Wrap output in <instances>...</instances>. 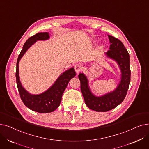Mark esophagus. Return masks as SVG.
Returning a JSON list of instances; mask_svg holds the SVG:
<instances>
[{"label":"esophagus","instance_id":"1","mask_svg":"<svg viewBox=\"0 0 149 149\" xmlns=\"http://www.w3.org/2000/svg\"><path fill=\"white\" fill-rule=\"evenodd\" d=\"M74 69L77 74H78L79 72H80L81 70V66L79 64H76L74 66Z\"/></svg>","mask_w":149,"mask_h":149}]
</instances>
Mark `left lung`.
I'll return each instance as SVG.
<instances>
[{
	"instance_id": "1",
	"label": "left lung",
	"mask_w": 149,
	"mask_h": 149,
	"mask_svg": "<svg viewBox=\"0 0 149 149\" xmlns=\"http://www.w3.org/2000/svg\"><path fill=\"white\" fill-rule=\"evenodd\" d=\"M108 37L111 43L110 50L106 52V55L118 63L121 72V81L117 88L104 95L97 97L90 90L87 77L83 73L79 75L85 103L89 109L97 112L111 111L121 104L126 96L130 81L129 54L119 39L110 35Z\"/></svg>"
}]
</instances>
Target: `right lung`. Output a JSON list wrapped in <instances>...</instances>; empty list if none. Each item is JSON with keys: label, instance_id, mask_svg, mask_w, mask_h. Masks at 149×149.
<instances>
[{"label": "right lung", "instance_id": "add662e5", "mask_svg": "<svg viewBox=\"0 0 149 149\" xmlns=\"http://www.w3.org/2000/svg\"><path fill=\"white\" fill-rule=\"evenodd\" d=\"M49 38V33L45 32L38 33L28 39L18 57L15 72L17 88L23 103L31 110L43 113L52 112L59 106L62 95L69 81L76 75L74 68H70L59 76L51 87L38 95L31 94L23 88L19 79V63L20 59L26 51L37 40H46Z\"/></svg>", "mask_w": 149, "mask_h": 149}]
</instances>
